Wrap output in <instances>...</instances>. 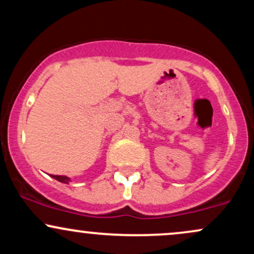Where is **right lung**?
Returning <instances> with one entry per match:
<instances>
[{"label": "right lung", "mask_w": 254, "mask_h": 254, "mask_svg": "<svg viewBox=\"0 0 254 254\" xmlns=\"http://www.w3.org/2000/svg\"><path fill=\"white\" fill-rule=\"evenodd\" d=\"M51 177L55 178V179L58 180V182L64 183V184H68L69 180H70L68 177H65V176H54V174H51Z\"/></svg>", "instance_id": "right-lung-1"}]
</instances>
